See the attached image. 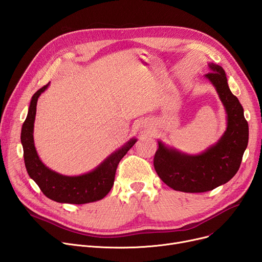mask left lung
I'll use <instances>...</instances> for the list:
<instances>
[{
  "label": "left lung",
  "mask_w": 262,
  "mask_h": 262,
  "mask_svg": "<svg viewBox=\"0 0 262 262\" xmlns=\"http://www.w3.org/2000/svg\"><path fill=\"white\" fill-rule=\"evenodd\" d=\"M208 78L227 114V127L214 145L200 155H187L158 141L154 168L160 180L176 191L198 193L226 184L238 172L249 142V124L243 107L228 87L222 67L209 63Z\"/></svg>",
  "instance_id": "1"
}]
</instances>
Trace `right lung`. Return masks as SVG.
<instances>
[{
    "mask_svg": "<svg viewBox=\"0 0 262 262\" xmlns=\"http://www.w3.org/2000/svg\"><path fill=\"white\" fill-rule=\"evenodd\" d=\"M49 84L40 88L33 95L29 113L22 125L21 143L23 146L26 171L42 191V193L52 201L76 205L100 201L104 199L113 188L118 164L133 147L137 139H130L121 148L107 157L98 168L87 174L66 176L50 170L39 159L33 136L37 101L40 94L48 88Z\"/></svg>",
    "mask_w": 262,
    "mask_h": 262,
    "instance_id": "right-lung-1",
    "label": "right lung"
}]
</instances>
